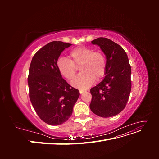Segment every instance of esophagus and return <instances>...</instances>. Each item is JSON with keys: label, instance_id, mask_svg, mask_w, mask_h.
<instances>
[{"label": "esophagus", "instance_id": "34e87169", "mask_svg": "<svg viewBox=\"0 0 159 159\" xmlns=\"http://www.w3.org/2000/svg\"><path fill=\"white\" fill-rule=\"evenodd\" d=\"M85 92V91H83V90H80V94H82L83 93Z\"/></svg>", "mask_w": 159, "mask_h": 159}]
</instances>
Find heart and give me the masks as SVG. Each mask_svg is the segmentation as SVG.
<instances>
[{"label": "heart", "instance_id": "b5f03b06", "mask_svg": "<svg viewBox=\"0 0 159 159\" xmlns=\"http://www.w3.org/2000/svg\"><path fill=\"white\" fill-rule=\"evenodd\" d=\"M69 58L61 57L57 61V68L60 74L67 80H71L80 66L81 73L71 81L74 88L84 90L92 85L95 79L104 76L106 71V59L100 52H93L86 46H79L72 50Z\"/></svg>", "mask_w": 159, "mask_h": 159}]
</instances>
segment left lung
<instances>
[{
  "label": "left lung",
  "instance_id": "obj_1",
  "mask_svg": "<svg viewBox=\"0 0 159 159\" xmlns=\"http://www.w3.org/2000/svg\"><path fill=\"white\" fill-rule=\"evenodd\" d=\"M98 45L106 57L104 79L90 89L92 99L89 105L93 113L102 117H113L126 106L131 90V68L125 51L106 38L91 41Z\"/></svg>",
  "mask_w": 159,
  "mask_h": 159
}]
</instances>
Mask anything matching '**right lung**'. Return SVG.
<instances>
[{
  "label": "right lung",
  "instance_id": "1",
  "mask_svg": "<svg viewBox=\"0 0 159 159\" xmlns=\"http://www.w3.org/2000/svg\"><path fill=\"white\" fill-rule=\"evenodd\" d=\"M71 44L53 41L38 50L30 65L28 85L32 106L43 121L50 125L66 122L73 112L79 90L62 78L57 68L61 53Z\"/></svg>",
  "mask_w": 159,
  "mask_h": 159
}]
</instances>
